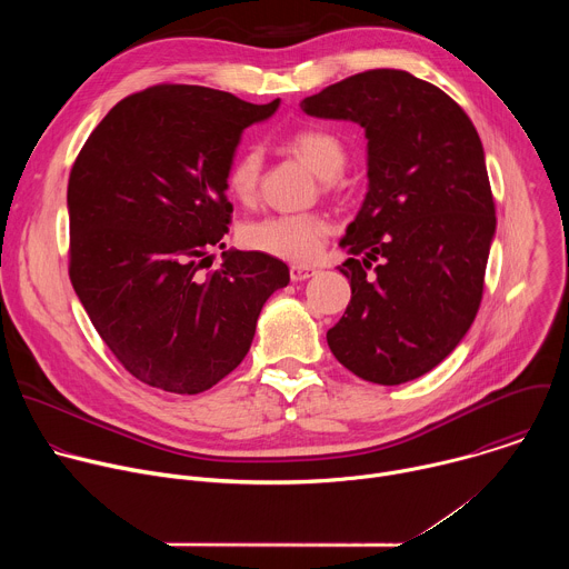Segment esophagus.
I'll return each mask as SVG.
<instances>
[{"instance_id":"obj_1","label":"esophagus","mask_w":569,"mask_h":569,"mask_svg":"<svg viewBox=\"0 0 569 569\" xmlns=\"http://www.w3.org/2000/svg\"><path fill=\"white\" fill-rule=\"evenodd\" d=\"M317 270L308 268V266H290V279L292 281H306L310 277H315Z\"/></svg>"}]
</instances>
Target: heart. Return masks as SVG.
I'll return each instance as SVG.
<instances>
[{"label": "heart", "mask_w": 569, "mask_h": 569, "mask_svg": "<svg viewBox=\"0 0 569 569\" xmlns=\"http://www.w3.org/2000/svg\"><path fill=\"white\" fill-rule=\"evenodd\" d=\"M288 146L303 157L321 180H333L345 171L347 152L342 141L327 130L308 128L290 137ZM261 180V154L242 150L227 171V191L242 204L254 202ZM331 233V222L319 213H270L240 227V242L248 250L274 259L315 261Z\"/></svg>", "instance_id": "b5f03b06"}]
</instances>
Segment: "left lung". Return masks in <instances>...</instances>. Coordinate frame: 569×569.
<instances>
[{
  "mask_svg": "<svg viewBox=\"0 0 569 569\" xmlns=\"http://www.w3.org/2000/svg\"><path fill=\"white\" fill-rule=\"evenodd\" d=\"M301 110L367 134L369 191L340 240L351 301L327 342L362 380H415L455 351L479 310L496 233L479 134L446 92L400 69L349 76Z\"/></svg>",
  "mask_w": 569,
  "mask_h": 569,
  "instance_id": "obj_1",
  "label": "left lung"
}]
</instances>
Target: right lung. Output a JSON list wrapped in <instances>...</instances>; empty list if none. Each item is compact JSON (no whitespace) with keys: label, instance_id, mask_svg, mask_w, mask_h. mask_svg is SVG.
I'll return each instance as SVG.
<instances>
[{"label":"right lung","instance_id":"1","mask_svg":"<svg viewBox=\"0 0 569 569\" xmlns=\"http://www.w3.org/2000/svg\"><path fill=\"white\" fill-rule=\"evenodd\" d=\"M200 86H154L119 101L80 148L67 187L69 279L101 340L137 380L200 393L248 356L288 266L222 252L227 171L242 130L274 114Z\"/></svg>","mask_w":569,"mask_h":569}]
</instances>
